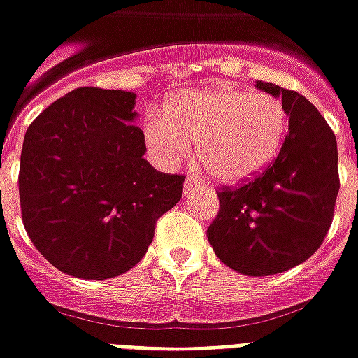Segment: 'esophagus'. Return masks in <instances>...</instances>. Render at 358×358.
<instances>
[{
    "label": "esophagus",
    "instance_id": "obj_1",
    "mask_svg": "<svg viewBox=\"0 0 358 358\" xmlns=\"http://www.w3.org/2000/svg\"><path fill=\"white\" fill-rule=\"evenodd\" d=\"M199 191H200V184L196 182V178H194V176H189V178L185 180L184 193L187 194V196H191V194L199 193Z\"/></svg>",
    "mask_w": 358,
    "mask_h": 358
}]
</instances>
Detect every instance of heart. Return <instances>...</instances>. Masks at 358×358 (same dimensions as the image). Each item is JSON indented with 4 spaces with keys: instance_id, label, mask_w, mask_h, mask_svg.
Wrapping results in <instances>:
<instances>
[{
    "instance_id": "heart-1",
    "label": "heart",
    "mask_w": 358,
    "mask_h": 358,
    "mask_svg": "<svg viewBox=\"0 0 358 358\" xmlns=\"http://www.w3.org/2000/svg\"><path fill=\"white\" fill-rule=\"evenodd\" d=\"M285 132L287 110L280 99L228 86L174 95L165 115H150L143 127L159 164L176 165L196 141L206 171L226 184L261 173L280 152Z\"/></svg>"
}]
</instances>
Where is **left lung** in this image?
Returning a JSON list of instances; mask_svg holds the SVG:
<instances>
[{
  "label": "left lung",
  "mask_w": 358,
  "mask_h": 358,
  "mask_svg": "<svg viewBox=\"0 0 358 358\" xmlns=\"http://www.w3.org/2000/svg\"><path fill=\"white\" fill-rule=\"evenodd\" d=\"M255 86L281 99L289 132L263 173L217 193L208 241L235 272L272 275L307 261L324 243L340 189L338 150L331 127L303 95L263 80Z\"/></svg>",
  "instance_id": "8db88e82"
}]
</instances>
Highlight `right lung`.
<instances>
[{"label": "right lung", "mask_w": 358, "mask_h": 358, "mask_svg": "<svg viewBox=\"0 0 358 358\" xmlns=\"http://www.w3.org/2000/svg\"><path fill=\"white\" fill-rule=\"evenodd\" d=\"M136 94L86 86L29 124L20 159L25 231L55 268L108 280L141 261L156 220L178 204L184 174L143 158Z\"/></svg>", "instance_id": "obj_1"}]
</instances>
